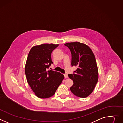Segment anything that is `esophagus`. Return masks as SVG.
<instances>
[{
    "mask_svg": "<svg viewBox=\"0 0 123 123\" xmlns=\"http://www.w3.org/2000/svg\"><path fill=\"white\" fill-rule=\"evenodd\" d=\"M64 76H65V78H68V74H64Z\"/></svg>",
    "mask_w": 123,
    "mask_h": 123,
    "instance_id": "obj_1",
    "label": "esophagus"
}]
</instances>
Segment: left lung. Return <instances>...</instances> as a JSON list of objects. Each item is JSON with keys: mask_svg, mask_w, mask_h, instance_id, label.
I'll return each mask as SVG.
<instances>
[{"mask_svg": "<svg viewBox=\"0 0 123 123\" xmlns=\"http://www.w3.org/2000/svg\"><path fill=\"white\" fill-rule=\"evenodd\" d=\"M64 45L70 50L72 66H77L73 74L68 76L73 80L72 92L80 98H86L93 91L98 79L95 55L88 46L80 42H71Z\"/></svg>", "mask_w": 123, "mask_h": 123, "instance_id": "1", "label": "left lung"}]
</instances>
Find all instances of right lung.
<instances>
[{"mask_svg":"<svg viewBox=\"0 0 123 123\" xmlns=\"http://www.w3.org/2000/svg\"><path fill=\"white\" fill-rule=\"evenodd\" d=\"M58 46L42 44L32 48L28 53L25 68L26 79L33 91L39 98L52 96L64 78L59 72L48 70L53 64L51 54Z\"/></svg>","mask_w":123,"mask_h":123,"instance_id":"add662e5","label":"right lung"}]
</instances>
